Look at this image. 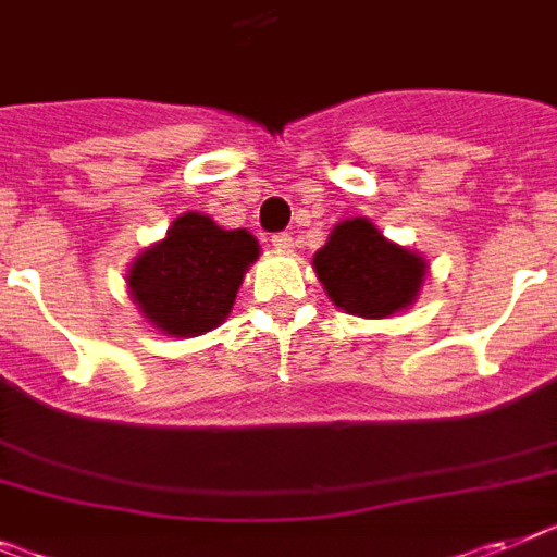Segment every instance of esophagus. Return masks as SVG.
Segmentation results:
<instances>
[{
  "label": "esophagus",
  "instance_id": "obj_1",
  "mask_svg": "<svg viewBox=\"0 0 557 557\" xmlns=\"http://www.w3.org/2000/svg\"><path fill=\"white\" fill-rule=\"evenodd\" d=\"M271 246L280 251H292L294 249V237L292 232H277V235L271 237Z\"/></svg>",
  "mask_w": 557,
  "mask_h": 557
}]
</instances>
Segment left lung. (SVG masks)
<instances>
[{"label": "left lung", "instance_id": "left-lung-1", "mask_svg": "<svg viewBox=\"0 0 557 557\" xmlns=\"http://www.w3.org/2000/svg\"><path fill=\"white\" fill-rule=\"evenodd\" d=\"M314 269L331 300L348 314L382 320L416 300L424 280V260L354 218L331 232L314 255Z\"/></svg>", "mask_w": 557, "mask_h": 557}]
</instances>
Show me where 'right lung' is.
I'll use <instances>...</instances> for the list:
<instances>
[{
	"mask_svg": "<svg viewBox=\"0 0 557 557\" xmlns=\"http://www.w3.org/2000/svg\"><path fill=\"white\" fill-rule=\"evenodd\" d=\"M257 255L249 232H226L207 214L186 212L172 223L166 240L135 260L127 274L129 292L156 329L198 336L226 320Z\"/></svg>",
	"mask_w": 557,
	"mask_h": 557,
	"instance_id": "right-lung-1",
	"label": "right lung"
}]
</instances>
